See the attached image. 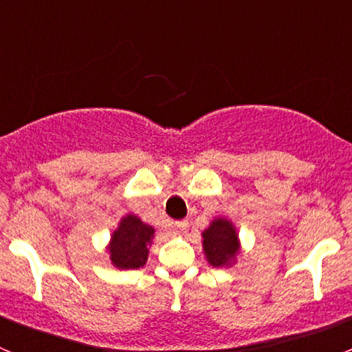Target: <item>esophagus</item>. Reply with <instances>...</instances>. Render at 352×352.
Segmentation results:
<instances>
[{"label": "esophagus", "instance_id": "obj_1", "mask_svg": "<svg viewBox=\"0 0 352 352\" xmlns=\"http://www.w3.org/2000/svg\"><path fill=\"white\" fill-rule=\"evenodd\" d=\"M187 228H189V221H177L175 225H173V232H175L177 235H182V233H186Z\"/></svg>", "mask_w": 352, "mask_h": 352}]
</instances>
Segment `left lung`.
Masks as SVG:
<instances>
[{
  "mask_svg": "<svg viewBox=\"0 0 352 352\" xmlns=\"http://www.w3.org/2000/svg\"><path fill=\"white\" fill-rule=\"evenodd\" d=\"M202 250L212 267H230L240 254V239L228 218H214L202 232Z\"/></svg>",
  "mask_w": 352,
  "mask_h": 352,
  "instance_id": "obj_1",
  "label": "left lung"
}]
</instances>
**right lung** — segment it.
<instances>
[{"instance_id":"right-lung-1","label":"right lung","mask_w":352,"mask_h":352,"mask_svg":"<svg viewBox=\"0 0 352 352\" xmlns=\"http://www.w3.org/2000/svg\"><path fill=\"white\" fill-rule=\"evenodd\" d=\"M155 228L138 218L126 214L110 235L107 252L110 262L117 269H140L146 264L153 243Z\"/></svg>"}]
</instances>
